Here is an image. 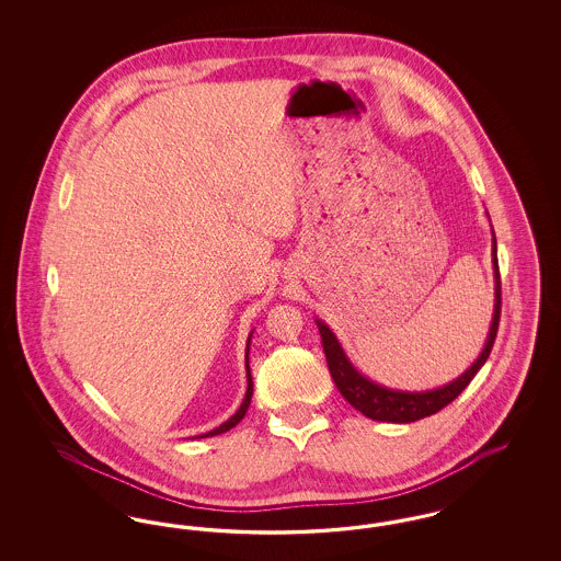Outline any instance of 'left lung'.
<instances>
[{
    "label": "left lung",
    "instance_id": "obj_1",
    "mask_svg": "<svg viewBox=\"0 0 561 561\" xmlns=\"http://www.w3.org/2000/svg\"><path fill=\"white\" fill-rule=\"evenodd\" d=\"M492 268H494V316L490 321V332L485 339V345L481 348L480 357L448 385H442L437 389L428 391H401L391 389L385 385H378L368 376L359 373L341 347L336 334L323 323L316 320L320 328L321 345L325 353V362L330 374L334 378V385L339 387L341 396L364 416L380 421V423H414L425 416H431L446 408L450 401L456 400L462 389L473 380V376L480 373L481 366L485 364L496 332H499V320H501V273H499V259H496V238L492 231Z\"/></svg>",
    "mask_w": 561,
    "mask_h": 561
}]
</instances>
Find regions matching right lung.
I'll return each mask as SVG.
<instances>
[{
  "label": "right lung",
  "mask_w": 561,
  "mask_h": 561,
  "mask_svg": "<svg viewBox=\"0 0 561 561\" xmlns=\"http://www.w3.org/2000/svg\"><path fill=\"white\" fill-rule=\"evenodd\" d=\"M250 341H252V332L248 334V343H245V378H248V389H245V398L241 401L240 410L229 419V421H225L222 425H218V427L213 428V431H208V433H204V435H197V439L199 437H214V435H220V433H225V431H229V428L236 427L238 423H240L241 419L245 416V412H248V405H250V400H252V391H254V387H252V374H250V364H248V353H250Z\"/></svg>",
  "instance_id": "obj_1"
}]
</instances>
